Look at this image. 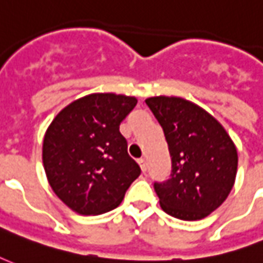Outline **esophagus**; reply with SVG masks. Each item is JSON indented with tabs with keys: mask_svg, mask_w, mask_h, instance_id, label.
I'll list each match as a JSON object with an SVG mask.
<instances>
[{
	"mask_svg": "<svg viewBox=\"0 0 263 263\" xmlns=\"http://www.w3.org/2000/svg\"><path fill=\"white\" fill-rule=\"evenodd\" d=\"M139 166H141L142 171L143 173H146L147 171V161L145 160V159H139Z\"/></svg>",
	"mask_w": 263,
	"mask_h": 263,
	"instance_id": "obj_1",
	"label": "esophagus"
}]
</instances>
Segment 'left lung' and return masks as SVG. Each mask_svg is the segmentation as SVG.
<instances>
[{"instance_id":"left-lung-1","label":"left lung","mask_w":263,"mask_h":263,"mask_svg":"<svg viewBox=\"0 0 263 263\" xmlns=\"http://www.w3.org/2000/svg\"><path fill=\"white\" fill-rule=\"evenodd\" d=\"M145 102L164 131L171 156L170 178L155 182L161 209L181 220H201L234 185V142L215 117L190 100L155 96Z\"/></svg>"}]
</instances>
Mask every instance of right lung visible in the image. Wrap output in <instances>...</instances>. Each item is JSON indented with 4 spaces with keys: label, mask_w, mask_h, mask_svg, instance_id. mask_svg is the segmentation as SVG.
I'll list each match as a JSON object with an SVG mask.
<instances>
[{
    "label": "right lung",
    "mask_w": 263,
    "mask_h": 263,
    "mask_svg": "<svg viewBox=\"0 0 263 263\" xmlns=\"http://www.w3.org/2000/svg\"><path fill=\"white\" fill-rule=\"evenodd\" d=\"M137 97L92 93L64 107L43 141V166L54 194L79 215L116 209L141 174L120 124Z\"/></svg>",
    "instance_id": "right-lung-1"
}]
</instances>
